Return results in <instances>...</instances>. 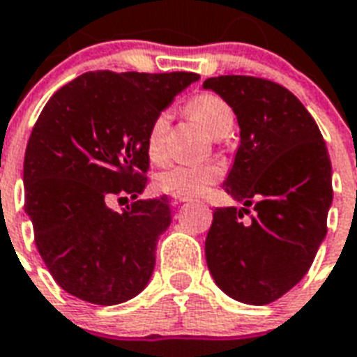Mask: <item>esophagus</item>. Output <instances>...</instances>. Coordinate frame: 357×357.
Returning a JSON list of instances; mask_svg holds the SVG:
<instances>
[{
	"label": "esophagus",
	"mask_w": 357,
	"mask_h": 357,
	"mask_svg": "<svg viewBox=\"0 0 357 357\" xmlns=\"http://www.w3.org/2000/svg\"><path fill=\"white\" fill-rule=\"evenodd\" d=\"M192 199V197L188 195H171V201H173V204H181V202H188Z\"/></svg>",
	"instance_id": "obj_1"
}]
</instances>
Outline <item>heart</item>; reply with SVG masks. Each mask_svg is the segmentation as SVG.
<instances>
[{
    "instance_id": "1",
    "label": "heart",
    "mask_w": 357,
    "mask_h": 357,
    "mask_svg": "<svg viewBox=\"0 0 357 357\" xmlns=\"http://www.w3.org/2000/svg\"><path fill=\"white\" fill-rule=\"evenodd\" d=\"M190 116L201 121L215 138L230 132L234 127V112L230 105L215 93H199L186 105ZM169 112H158L151 119L145 132V155L153 164L165 160V138L169 130ZM223 165L219 162L202 164H173L156 173L155 184L171 195H201L223 178Z\"/></svg>"
}]
</instances>
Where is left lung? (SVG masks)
<instances>
[{
  "mask_svg": "<svg viewBox=\"0 0 357 357\" xmlns=\"http://www.w3.org/2000/svg\"><path fill=\"white\" fill-rule=\"evenodd\" d=\"M202 86L232 107L241 144L225 192L255 206L215 208L206 264L236 301L264 306L286 295L312 267L326 236L332 164L315 119L287 88L250 75L210 77Z\"/></svg>",
  "mask_w": 357,
  "mask_h": 357,
  "instance_id": "8db88e82",
  "label": "left lung"
}]
</instances>
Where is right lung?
I'll return each instance as SVG.
<instances>
[{
	"label": "right lung",
	"instance_id": "add662e5",
	"mask_svg": "<svg viewBox=\"0 0 357 357\" xmlns=\"http://www.w3.org/2000/svg\"><path fill=\"white\" fill-rule=\"evenodd\" d=\"M197 79L88 71L45 102L25 149V212L45 267L70 295L112 306L147 286L169 201H132L121 213L108 202L144 192L151 119Z\"/></svg>",
	"mask_w": 357,
	"mask_h": 357
}]
</instances>
